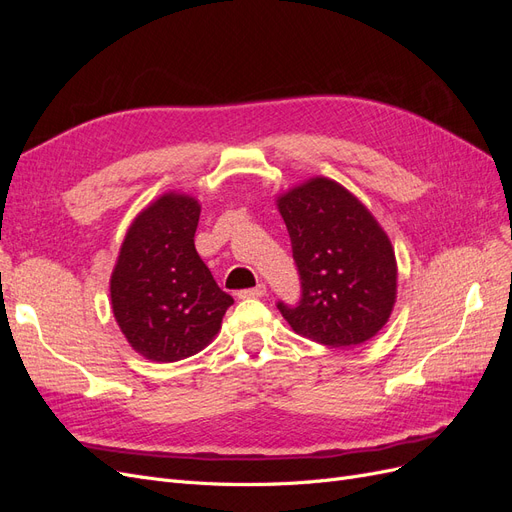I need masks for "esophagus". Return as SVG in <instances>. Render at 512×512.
<instances>
[{
    "label": "esophagus",
    "instance_id": "1",
    "mask_svg": "<svg viewBox=\"0 0 512 512\" xmlns=\"http://www.w3.org/2000/svg\"><path fill=\"white\" fill-rule=\"evenodd\" d=\"M265 294H267V286H265V284H258L256 288L239 290L237 297H239V299H260V297H265Z\"/></svg>",
    "mask_w": 512,
    "mask_h": 512
}]
</instances>
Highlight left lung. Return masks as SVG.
<instances>
[{"mask_svg": "<svg viewBox=\"0 0 512 512\" xmlns=\"http://www.w3.org/2000/svg\"><path fill=\"white\" fill-rule=\"evenodd\" d=\"M301 297L277 309L299 335L346 348L367 342L391 316L397 265L389 237L342 185L312 179L280 198Z\"/></svg>", "mask_w": 512, "mask_h": 512, "instance_id": "obj_1", "label": "left lung"}]
</instances>
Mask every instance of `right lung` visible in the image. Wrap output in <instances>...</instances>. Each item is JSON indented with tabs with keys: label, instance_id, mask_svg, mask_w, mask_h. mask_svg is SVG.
I'll use <instances>...</instances> for the list:
<instances>
[{
	"label": "right lung",
	"instance_id": "obj_1",
	"mask_svg": "<svg viewBox=\"0 0 512 512\" xmlns=\"http://www.w3.org/2000/svg\"><path fill=\"white\" fill-rule=\"evenodd\" d=\"M194 198L166 194L147 207L123 239L111 277L113 314L136 352L158 363L203 350L235 303L200 260Z\"/></svg>",
	"mask_w": 512,
	"mask_h": 512
}]
</instances>
